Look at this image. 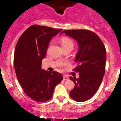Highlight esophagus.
I'll return each instance as SVG.
<instances>
[{
    "mask_svg": "<svg viewBox=\"0 0 121 121\" xmlns=\"http://www.w3.org/2000/svg\"><path fill=\"white\" fill-rule=\"evenodd\" d=\"M63 79H64V81H66V80H68V79H69V77L66 76V75H64V76H63Z\"/></svg>",
    "mask_w": 121,
    "mask_h": 121,
    "instance_id": "34e87169",
    "label": "esophagus"
}]
</instances>
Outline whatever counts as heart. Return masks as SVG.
<instances>
[{
    "instance_id": "obj_1",
    "label": "heart",
    "mask_w": 121,
    "mask_h": 121,
    "mask_svg": "<svg viewBox=\"0 0 121 121\" xmlns=\"http://www.w3.org/2000/svg\"><path fill=\"white\" fill-rule=\"evenodd\" d=\"M60 42L61 43L62 47H67V46H70L73 48L74 46V42L73 40L69 37H62L60 39Z\"/></svg>"
}]
</instances>
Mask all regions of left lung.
I'll list each match as a JSON object with an SVG mask.
<instances>
[{
  "instance_id": "left-lung-1",
  "label": "left lung",
  "mask_w": 121,
  "mask_h": 121,
  "mask_svg": "<svg viewBox=\"0 0 121 121\" xmlns=\"http://www.w3.org/2000/svg\"><path fill=\"white\" fill-rule=\"evenodd\" d=\"M66 35L76 40L79 51L76 66L73 70L79 73V78L70 77L75 87L70 92V97L76 102H84L93 97L99 89L105 72L106 49L100 37L89 30H65Z\"/></svg>"
}]
</instances>
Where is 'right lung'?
I'll return each mask as SVG.
<instances>
[{
    "label": "right lung",
    "mask_w": 121,
    "mask_h": 121,
    "mask_svg": "<svg viewBox=\"0 0 121 121\" xmlns=\"http://www.w3.org/2000/svg\"><path fill=\"white\" fill-rule=\"evenodd\" d=\"M62 29L35 24L19 37L14 53V66L17 80L27 95L34 101L44 102L52 97L56 86L63 79L57 72L41 69L52 37Z\"/></svg>",
    "instance_id": "add662e5"
}]
</instances>
